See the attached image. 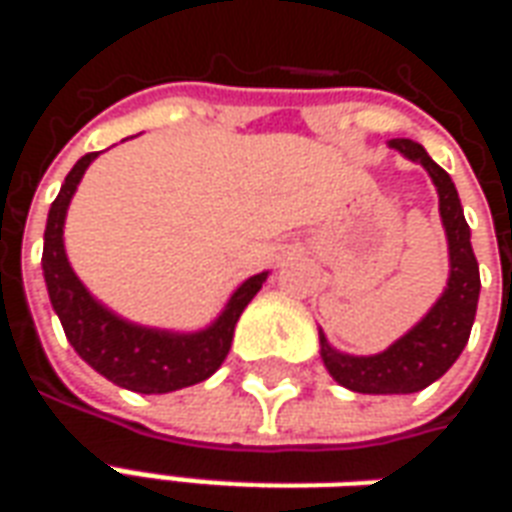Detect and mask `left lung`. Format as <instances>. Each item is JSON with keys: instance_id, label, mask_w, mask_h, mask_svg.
<instances>
[{"instance_id": "obj_1", "label": "left lung", "mask_w": 512, "mask_h": 512, "mask_svg": "<svg viewBox=\"0 0 512 512\" xmlns=\"http://www.w3.org/2000/svg\"><path fill=\"white\" fill-rule=\"evenodd\" d=\"M389 147L403 153L408 161L422 164L436 186L450 252V277L428 315L381 354H343L329 345L326 334L318 332L321 359L329 376L345 389L362 395H411L444 376L469 343L480 299V266L472 252V230L463 219L455 183L414 139H389Z\"/></svg>"}]
</instances>
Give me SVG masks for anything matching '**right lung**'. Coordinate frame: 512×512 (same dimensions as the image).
Wrapping results in <instances>:
<instances>
[{
    "mask_svg": "<svg viewBox=\"0 0 512 512\" xmlns=\"http://www.w3.org/2000/svg\"><path fill=\"white\" fill-rule=\"evenodd\" d=\"M98 153L82 156L62 183L57 200L51 202L46 233H43V279L49 290L51 307L60 318L62 329L73 351L82 356L95 373L112 384L139 392V395H164L183 386H194L211 378L230 354L235 323L263 288L268 271L244 279L224 310L200 332H169L156 326L120 318L106 304L95 299L65 255V216L76 186Z\"/></svg>",
    "mask_w": 512,
    "mask_h": 512,
    "instance_id": "add662e5",
    "label": "right lung"
}]
</instances>
